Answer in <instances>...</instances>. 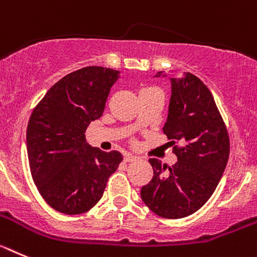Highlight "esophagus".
<instances>
[{"label":"esophagus","instance_id":"1","mask_svg":"<svg viewBox=\"0 0 257 257\" xmlns=\"http://www.w3.org/2000/svg\"><path fill=\"white\" fill-rule=\"evenodd\" d=\"M138 157L134 156V155L132 154H126L125 156H124V161H126V163H133V161H137Z\"/></svg>","mask_w":257,"mask_h":257}]
</instances>
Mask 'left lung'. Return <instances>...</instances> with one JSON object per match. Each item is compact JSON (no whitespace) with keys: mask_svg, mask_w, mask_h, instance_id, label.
I'll return each mask as SVG.
<instances>
[{"mask_svg":"<svg viewBox=\"0 0 257 257\" xmlns=\"http://www.w3.org/2000/svg\"><path fill=\"white\" fill-rule=\"evenodd\" d=\"M166 77L163 71L155 77ZM172 96L164 133L174 146L172 166L150 159L154 177L142 187L143 202L161 218L180 219L206 203L218 187L229 157V137L211 92L196 75L170 78Z\"/></svg>","mask_w":257,"mask_h":257,"instance_id":"1","label":"left lung"}]
</instances>
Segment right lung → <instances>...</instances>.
<instances>
[{"instance_id":"obj_1","label":"right lung","mask_w":257,"mask_h":257,"mask_svg":"<svg viewBox=\"0 0 257 257\" xmlns=\"http://www.w3.org/2000/svg\"><path fill=\"white\" fill-rule=\"evenodd\" d=\"M119 71L87 66L48 89L28 123L27 150L39 193L52 209L75 215L101 200L123 155L85 142V129L100 119Z\"/></svg>"}]
</instances>
